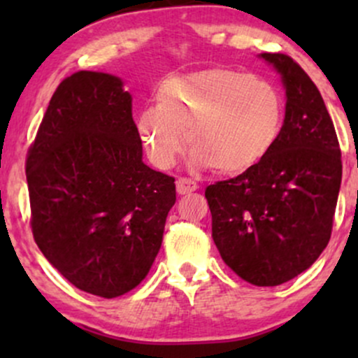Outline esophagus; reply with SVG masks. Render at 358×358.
I'll use <instances>...</instances> for the list:
<instances>
[{"instance_id": "esophagus-1", "label": "esophagus", "mask_w": 358, "mask_h": 358, "mask_svg": "<svg viewBox=\"0 0 358 358\" xmlns=\"http://www.w3.org/2000/svg\"><path fill=\"white\" fill-rule=\"evenodd\" d=\"M199 188L196 182H193L190 178H178L176 180V192L178 195H188V193L195 192Z\"/></svg>"}]
</instances>
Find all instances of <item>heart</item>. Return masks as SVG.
<instances>
[{"label":"heart","instance_id":"obj_1","mask_svg":"<svg viewBox=\"0 0 358 358\" xmlns=\"http://www.w3.org/2000/svg\"><path fill=\"white\" fill-rule=\"evenodd\" d=\"M282 124L285 101L273 82L208 67L163 80L155 90V108L138 114L136 133L159 170L176 165L185 134L193 165L239 175L268 158Z\"/></svg>","mask_w":358,"mask_h":358}]
</instances>
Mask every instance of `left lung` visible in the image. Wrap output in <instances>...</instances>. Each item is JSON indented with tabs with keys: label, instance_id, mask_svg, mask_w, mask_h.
Listing matches in <instances>:
<instances>
[{
	"label": "left lung",
	"instance_id": "1",
	"mask_svg": "<svg viewBox=\"0 0 358 358\" xmlns=\"http://www.w3.org/2000/svg\"><path fill=\"white\" fill-rule=\"evenodd\" d=\"M279 73L286 113L278 145L261 165L205 190L212 237L225 264L256 286L296 278L331 236L342 153L322 94L285 53H261Z\"/></svg>",
	"mask_w": 358,
	"mask_h": 358
}]
</instances>
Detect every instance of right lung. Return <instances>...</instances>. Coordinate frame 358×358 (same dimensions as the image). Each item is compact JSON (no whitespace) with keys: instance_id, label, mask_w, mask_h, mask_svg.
<instances>
[{"instance_id":"add662e5","label":"right lung","mask_w":358,"mask_h":358,"mask_svg":"<svg viewBox=\"0 0 358 358\" xmlns=\"http://www.w3.org/2000/svg\"><path fill=\"white\" fill-rule=\"evenodd\" d=\"M131 101L116 76L72 73L27 158L36 245L69 282L101 298L146 278L176 200L173 176L143 163Z\"/></svg>"}]
</instances>
